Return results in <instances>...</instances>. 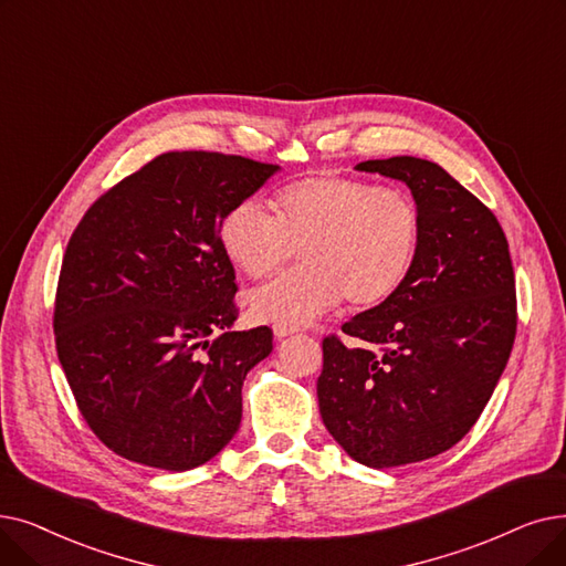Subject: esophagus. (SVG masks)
<instances>
[{
    "label": "esophagus",
    "instance_id": "esophagus-1",
    "mask_svg": "<svg viewBox=\"0 0 566 566\" xmlns=\"http://www.w3.org/2000/svg\"><path fill=\"white\" fill-rule=\"evenodd\" d=\"M275 337H286V335H293L298 333V326H282V324H275Z\"/></svg>",
    "mask_w": 566,
    "mask_h": 566
}]
</instances>
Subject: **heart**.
<instances>
[{
    "mask_svg": "<svg viewBox=\"0 0 566 566\" xmlns=\"http://www.w3.org/2000/svg\"><path fill=\"white\" fill-rule=\"evenodd\" d=\"M233 203L217 224L224 259L250 280L277 275L301 250L305 265L252 293L261 322L301 326L339 305L373 310L411 277L423 248V212L400 187L316 174L270 196Z\"/></svg>",
    "mask_w": 566,
    "mask_h": 566,
    "instance_id": "heart-1",
    "label": "heart"
}]
</instances>
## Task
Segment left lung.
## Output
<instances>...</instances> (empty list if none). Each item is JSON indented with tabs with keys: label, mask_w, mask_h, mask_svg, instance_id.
<instances>
[{
	"label": "left lung",
	"mask_w": 566,
	"mask_h": 566,
	"mask_svg": "<svg viewBox=\"0 0 566 566\" xmlns=\"http://www.w3.org/2000/svg\"><path fill=\"white\" fill-rule=\"evenodd\" d=\"M358 170L402 180L423 212V248L388 303L324 337L318 411L367 467L449 451L504 373L518 326L515 275L497 217L434 161L390 157Z\"/></svg>",
	"instance_id": "left-lung-1"
}]
</instances>
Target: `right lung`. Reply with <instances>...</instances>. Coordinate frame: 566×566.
<instances>
[{"mask_svg":"<svg viewBox=\"0 0 566 566\" xmlns=\"http://www.w3.org/2000/svg\"><path fill=\"white\" fill-rule=\"evenodd\" d=\"M277 168L164 153L104 191L73 229L55 347L85 423L113 453L185 472L238 432L242 381L273 352V331H229L238 284L217 224Z\"/></svg>","mask_w":566,"mask_h":566,"instance_id":"add662e5","label":"right lung"}]
</instances>
